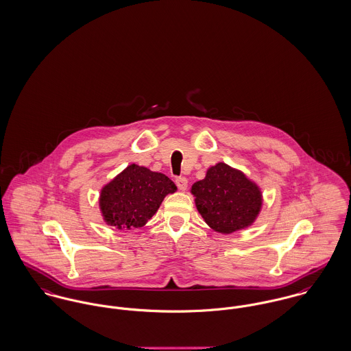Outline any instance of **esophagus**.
Returning a JSON list of instances; mask_svg holds the SVG:
<instances>
[{
  "mask_svg": "<svg viewBox=\"0 0 351 351\" xmlns=\"http://www.w3.org/2000/svg\"><path fill=\"white\" fill-rule=\"evenodd\" d=\"M176 186H178V189H180V191H186L187 187H189V180L186 179V178H178L176 179Z\"/></svg>",
  "mask_w": 351,
  "mask_h": 351,
  "instance_id": "esophagus-1",
  "label": "esophagus"
}]
</instances>
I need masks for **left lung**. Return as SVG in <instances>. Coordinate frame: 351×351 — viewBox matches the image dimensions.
Returning <instances> with one entry per match:
<instances>
[{
  "label": "left lung",
  "instance_id": "1",
  "mask_svg": "<svg viewBox=\"0 0 351 351\" xmlns=\"http://www.w3.org/2000/svg\"><path fill=\"white\" fill-rule=\"evenodd\" d=\"M191 193L204 221L220 234L250 227L263 204L258 184L226 162L210 167L206 178L192 184Z\"/></svg>",
  "mask_w": 351,
  "mask_h": 351
}]
</instances>
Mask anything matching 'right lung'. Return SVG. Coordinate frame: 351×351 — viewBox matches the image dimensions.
<instances>
[{"label":"right lung","mask_w":351,"mask_h":351,"mask_svg":"<svg viewBox=\"0 0 351 351\" xmlns=\"http://www.w3.org/2000/svg\"><path fill=\"white\" fill-rule=\"evenodd\" d=\"M176 189L164 173L131 164L101 189L99 206L108 226L134 230L145 226L159 210L164 197Z\"/></svg>","instance_id":"obj_1"}]
</instances>
